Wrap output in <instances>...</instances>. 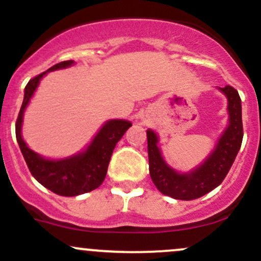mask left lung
I'll list each match as a JSON object with an SVG mask.
<instances>
[{"label": "left lung", "mask_w": 261, "mask_h": 261, "mask_svg": "<svg viewBox=\"0 0 261 261\" xmlns=\"http://www.w3.org/2000/svg\"><path fill=\"white\" fill-rule=\"evenodd\" d=\"M228 100V124L215 143L214 149L200 164L188 172H179L167 163L159 148V136L147 130L149 173L154 186L161 193L180 200L198 199L224 180L234 163L243 142L242 99L230 86L217 87Z\"/></svg>", "instance_id": "1"}]
</instances>
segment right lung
Masks as SVG:
<instances>
[{
  "label": "right lung",
  "mask_w": 261,
  "mask_h": 261,
  "mask_svg": "<svg viewBox=\"0 0 261 261\" xmlns=\"http://www.w3.org/2000/svg\"><path fill=\"white\" fill-rule=\"evenodd\" d=\"M73 60L60 62L27 83L23 102L16 123V138L31 174L38 183L62 197H77L97 189L105 180L112 153L132 123L125 119H109L103 123L92 141L80 152L64 158L52 159L32 150L22 137L26 108L35 96L42 78L48 72L74 66Z\"/></svg>",
  "instance_id": "right-lung-1"
}]
</instances>
